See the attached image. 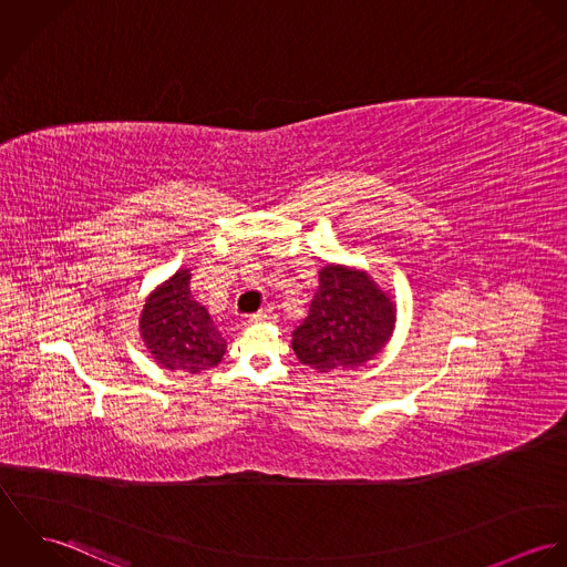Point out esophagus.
Returning a JSON list of instances; mask_svg holds the SVG:
<instances>
[{
    "instance_id": "esophagus-1",
    "label": "esophagus",
    "mask_w": 567,
    "mask_h": 567,
    "mask_svg": "<svg viewBox=\"0 0 567 567\" xmlns=\"http://www.w3.org/2000/svg\"><path fill=\"white\" fill-rule=\"evenodd\" d=\"M268 321H275V315L270 310H259L250 317V323H268Z\"/></svg>"
}]
</instances>
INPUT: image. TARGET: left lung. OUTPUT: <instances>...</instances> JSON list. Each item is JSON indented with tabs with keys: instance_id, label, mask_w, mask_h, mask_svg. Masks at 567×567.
Returning a JSON list of instances; mask_svg holds the SVG:
<instances>
[{
	"instance_id": "left-lung-1",
	"label": "left lung",
	"mask_w": 567,
	"mask_h": 567,
	"mask_svg": "<svg viewBox=\"0 0 567 567\" xmlns=\"http://www.w3.org/2000/svg\"><path fill=\"white\" fill-rule=\"evenodd\" d=\"M395 303L369 272L327 264L310 315L292 331L299 362L329 373L373 360L395 329Z\"/></svg>"
}]
</instances>
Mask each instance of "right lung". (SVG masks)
Masks as SVG:
<instances>
[{
    "label": "right lung",
    "mask_w": 567,
    "mask_h": 567,
    "mask_svg": "<svg viewBox=\"0 0 567 567\" xmlns=\"http://www.w3.org/2000/svg\"><path fill=\"white\" fill-rule=\"evenodd\" d=\"M189 270L178 268L146 299L140 331L155 358L167 371L200 373L214 369L227 340L212 321L205 306L194 301L189 290Z\"/></svg>",
    "instance_id": "1"
}]
</instances>
